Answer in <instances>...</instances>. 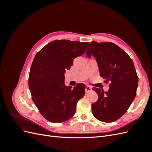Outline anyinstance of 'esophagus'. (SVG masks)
Instances as JSON below:
<instances>
[{"mask_svg": "<svg viewBox=\"0 0 152 152\" xmlns=\"http://www.w3.org/2000/svg\"><path fill=\"white\" fill-rule=\"evenodd\" d=\"M92 88L91 87H90V86H86V89H85V91H86V93H90V92H91L92 91Z\"/></svg>", "mask_w": 152, "mask_h": 152, "instance_id": "1", "label": "esophagus"}]
</instances>
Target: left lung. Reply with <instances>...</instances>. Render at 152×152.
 <instances>
[{
  "instance_id": "1",
  "label": "left lung",
  "mask_w": 152,
  "mask_h": 152,
  "mask_svg": "<svg viewBox=\"0 0 152 152\" xmlns=\"http://www.w3.org/2000/svg\"><path fill=\"white\" fill-rule=\"evenodd\" d=\"M86 54L89 58H96L100 76L111 82L108 91L93 88L98 95L97 102L92 104L93 115L104 122L115 121L126 112L136 97L138 77L134 63L124 50L112 42L93 41Z\"/></svg>"
}]
</instances>
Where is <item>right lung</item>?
I'll return each instance as SVG.
<instances>
[{
    "mask_svg": "<svg viewBox=\"0 0 152 152\" xmlns=\"http://www.w3.org/2000/svg\"><path fill=\"white\" fill-rule=\"evenodd\" d=\"M88 42L56 40L35 55L30 68L28 86L36 107L48 121L60 123L75 113L77 102L84 97L86 86L65 84V73L74 59L85 53Z\"/></svg>",
    "mask_w": 152,
    "mask_h": 152,
    "instance_id": "obj_1",
    "label": "right lung"
}]
</instances>
